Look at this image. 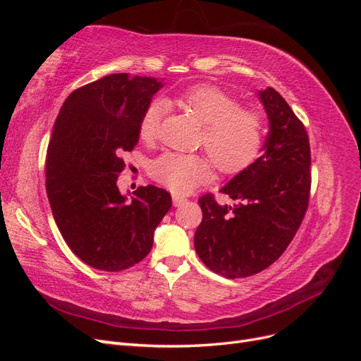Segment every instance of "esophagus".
<instances>
[{
  "mask_svg": "<svg viewBox=\"0 0 361 361\" xmlns=\"http://www.w3.org/2000/svg\"><path fill=\"white\" fill-rule=\"evenodd\" d=\"M171 199H173V204H174V206H180V204H183L185 202H187V199H185L183 195L176 194V192H174V194L171 195Z\"/></svg>",
  "mask_w": 361,
  "mask_h": 361,
  "instance_id": "esophagus-1",
  "label": "esophagus"
}]
</instances>
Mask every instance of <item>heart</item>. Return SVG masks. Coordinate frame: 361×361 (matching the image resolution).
Wrapping results in <instances>:
<instances>
[{
  "label": "heart",
  "instance_id": "b5f03b06",
  "mask_svg": "<svg viewBox=\"0 0 361 361\" xmlns=\"http://www.w3.org/2000/svg\"><path fill=\"white\" fill-rule=\"evenodd\" d=\"M174 104L203 125L200 145L223 174H239L253 166L264 145V117L241 106L236 97L214 85H194ZM162 102L147 105L140 120V137L152 141L159 128ZM150 176L174 192H190L212 178L211 161L200 155L166 152L150 164Z\"/></svg>",
  "mask_w": 361,
  "mask_h": 361
}]
</instances>
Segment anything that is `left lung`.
<instances>
[{"label":"left lung","mask_w":361,"mask_h":361,"mask_svg":"<svg viewBox=\"0 0 361 361\" xmlns=\"http://www.w3.org/2000/svg\"><path fill=\"white\" fill-rule=\"evenodd\" d=\"M269 133L253 166L221 188L233 206L212 194L199 199L203 218L194 247L203 264L226 279L250 277L285 253L310 197V143L301 120L272 87L259 92Z\"/></svg>","instance_id":"8db88e82"}]
</instances>
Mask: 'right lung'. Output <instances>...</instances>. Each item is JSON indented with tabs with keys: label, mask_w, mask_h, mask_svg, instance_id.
I'll return each instance as SVG.
<instances>
[{
	"label": "right lung",
	"mask_w": 361,
	"mask_h": 361,
	"mask_svg": "<svg viewBox=\"0 0 361 361\" xmlns=\"http://www.w3.org/2000/svg\"><path fill=\"white\" fill-rule=\"evenodd\" d=\"M162 87L147 76L111 73L72 92L54 123L47 152V194L64 241L87 265L123 271L143 260L171 207L166 190L117 188L122 155L140 138V120Z\"/></svg>",
	"instance_id": "add662e5"
}]
</instances>
